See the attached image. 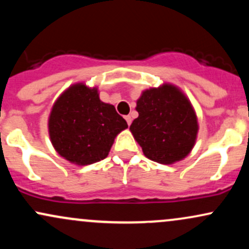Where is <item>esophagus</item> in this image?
<instances>
[{
	"label": "esophagus",
	"mask_w": 249,
	"mask_h": 249,
	"mask_svg": "<svg viewBox=\"0 0 249 249\" xmlns=\"http://www.w3.org/2000/svg\"><path fill=\"white\" fill-rule=\"evenodd\" d=\"M125 119H126L127 125H131V123H132V118H131V116H125Z\"/></svg>",
	"instance_id": "obj_1"
}]
</instances>
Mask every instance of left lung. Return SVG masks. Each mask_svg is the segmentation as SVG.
Wrapping results in <instances>:
<instances>
[{
  "label": "left lung",
  "instance_id": "obj_1",
  "mask_svg": "<svg viewBox=\"0 0 249 249\" xmlns=\"http://www.w3.org/2000/svg\"><path fill=\"white\" fill-rule=\"evenodd\" d=\"M139 116L130 126L145 157L159 164L182 160L196 145L198 118L186 95L164 83L146 89L137 101Z\"/></svg>",
  "mask_w": 249,
  "mask_h": 249
}]
</instances>
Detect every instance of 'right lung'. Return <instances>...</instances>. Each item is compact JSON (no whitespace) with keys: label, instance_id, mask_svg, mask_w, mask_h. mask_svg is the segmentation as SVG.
<instances>
[{"label":"right lung","instance_id":"obj_1","mask_svg":"<svg viewBox=\"0 0 249 249\" xmlns=\"http://www.w3.org/2000/svg\"><path fill=\"white\" fill-rule=\"evenodd\" d=\"M126 127V121L115 107L99 99L98 89L84 83H76L63 91L48 119L56 152L79 166L107 158L115 138Z\"/></svg>","mask_w":249,"mask_h":249}]
</instances>
